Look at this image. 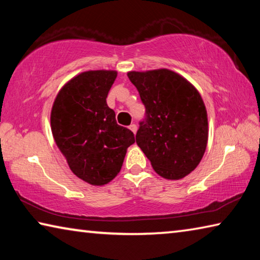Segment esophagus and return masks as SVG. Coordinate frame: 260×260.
I'll return each instance as SVG.
<instances>
[{
	"mask_svg": "<svg viewBox=\"0 0 260 260\" xmlns=\"http://www.w3.org/2000/svg\"><path fill=\"white\" fill-rule=\"evenodd\" d=\"M129 129L133 132V133L135 134L136 133V131H138V126H136L135 124H132L131 126H129Z\"/></svg>",
	"mask_w": 260,
	"mask_h": 260,
	"instance_id": "34e87169",
	"label": "esophagus"
}]
</instances>
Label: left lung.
Returning a JSON list of instances; mask_svg holds the SVG:
<instances>
[{
	"label": "left lung",
	"instance_id": "left-lung-1",
	"mask_svg": "<svg viewBox=\"0 0 260 260\" xmlns=\"http://www.w3.org/2000/svg\"><path fill=\"white\" fill-rule=\"evenodd\" d=\"M146 107L136 143L155 172L180 180L200 164L209 136L206 108L199 90L167 69L127 73Z\"/></svg>",
	"mask_w": 260,
	"mask_h": 260
}]
</instances>
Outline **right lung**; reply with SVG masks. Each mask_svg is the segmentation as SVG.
I'll use <instances>...</instances> for the list:
<instances>
[{
  "instance_id": "1",
  "label": "right lung",
  "mask_w": 260,
  "mask_h": 260,
  "mask_svg": "<svg viewBox=\"0 0 260 260\" xmlns=\"http://www.w3.org/2000/svg\"><path fill=\"white\" fill-rule=\"evenodd\" d=\"M117 78L113 70L79 73L60 88L50 113L52 136L79 179L104 186L117 177L133 132L119 126L107 104Z\"/></svg>"
}]
</instances>
